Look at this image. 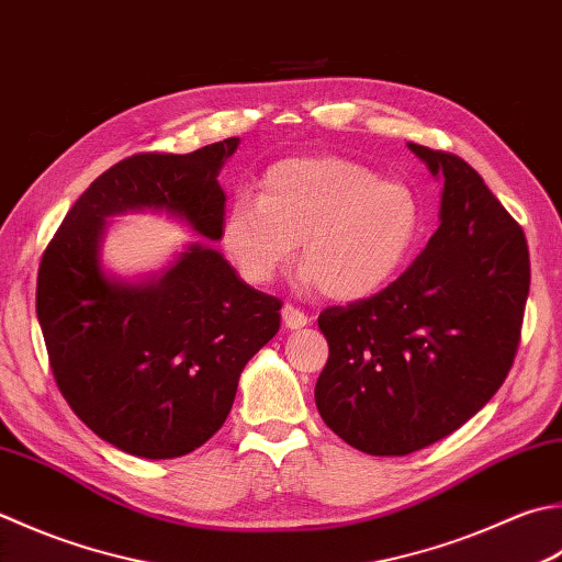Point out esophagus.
I'll return each instance as SVG.
<instances>
[{"label":"esophagus","instance_id":"1","mask_svg":"<svg viewBox=\"0 0 562 562\" xmlns=\"http://www.w3.org/2000/svg\"><path fill=\"white\" fill-rule=\"evenodd\" d=\"M282 324L288 328H302V326H306V316H304V312L296 310V306L284 304L282 306Z\"/></svg>","mask_w":562,"mask_h":562}]
</instances>
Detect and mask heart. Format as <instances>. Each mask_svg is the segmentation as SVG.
<instances>
[{
  "instance_id": "b5f03b06",
  "label": "heart",
  "mask_w": 562,
  "mask_h": 562,
  "mask_svg": "<svg viewBox=\"0 0 562 562\" xmlns=\"http://www.w3.org/2000/svg\"><path fill=\"white\" fill-rule=\"evenodd\" d=\"M424 209L409 184L340 156L274 162L260 200L238 194L222 224V244L250 284H268L294 246L304 288L356 302L384 288L419 240Z\"/></svg>"
}]
</instances>
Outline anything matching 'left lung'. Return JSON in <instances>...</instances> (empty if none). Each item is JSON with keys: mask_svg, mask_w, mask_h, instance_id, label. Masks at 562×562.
<instances>
[{"mask_svg": "<svg viewBox=\"0 0 562 562\" xmlns=\"http://www.w3.org/2000/svg\"><path fill=\"white\" fill-rule=\"evenodd\" d=\"M443 180L441 226L382 292L318 314L328 360L314 400L370 456L441 441L485 406L519 348L531 284L521 226L453 153L409 143Z\"/></svg>", "mask_w": 562, "mask_h": 562, "instance_id": "left-lung-1", "label": "left lung"}]
</instances>
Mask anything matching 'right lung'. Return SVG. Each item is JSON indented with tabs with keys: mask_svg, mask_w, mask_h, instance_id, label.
Here are the masks:
<instances>
[{
	"mask_svg": "<svg viewBox=\"0 0 562 562\" xmlns=\"http://www.w3.org/2000/svg\"><path fill=\"white\" fill-rule=\"evenodd\" d=\"M226 138L184 156L138 153L87 187L41 258L36 314L70 409L128 456L165 460L206 443L234 404L246 362L278 334L282 302L238 278L204 240L148 280L102 266L106 218L165 212L222 238Z\"/></svg>",
	"mask_w": 562,
	"mask_h": 562,
	"instance_id": "add662e5",
	"label": "right lung"
}]
</instances>
